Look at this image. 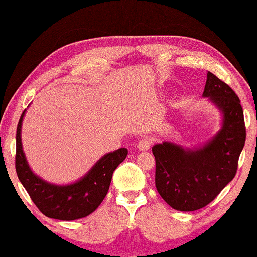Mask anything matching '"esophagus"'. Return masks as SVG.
I'll return each instance as SVG.
<instances>
[{"label":"esophagus","mask_w":257,"mask_h":257,"mask_svg":"<svg viewBox=\"0 0 257 257\" xmlns=\"http://www.w3.org/2000/svg\"><path fill=\"white\" fill-rule=\"evenodd\" d=\"M138 149L139 150H142V151H147L150 149V146H151V140L149 139V138H143V139H140L139 142H138Z\"/></svg>","instance_id":"34e87169"}]
</instances>
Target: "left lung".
I'll return each mask as SVG.
<instances>
[{"label":"left lung","instance_id":"1","mask_svg":"<svg viewBox=\"0 0 257 257\" xmlns=\"http://www.w3.org/2000/svg\"><path fill=\"white\" fill-rule=\"evenodd\" d=\"M202 97L222 114L219 132L193 149L171 142L152 147L157 191L172 208L181 212L207 206L233 180L245 142L243 110L229 85L208 72Z\"/></svg>","mask_w":257,"mask_h":257}]
</instances>
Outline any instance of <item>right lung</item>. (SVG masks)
<instances>
[{
	"mask_svg": "<svg viewBox=\"0 0 257 257\" xmlns=\"http://www.w3.org/2000/svg\"><path fill=\"white\" fill-rule=\"evenodd\" d=\"M23 111L16 131V173L37 208L45 216L62 221L82 219L98 208L110 188L112 174L127 157V149L106 153L87 173L72 184L55 185L35 174L23 152L21 131Z\"/></svg>",
	"mask_w": 257,
	"mask_h": 257,
	"instance_id": "obj_1",
	"label": "right lung"
}]
</instances>
